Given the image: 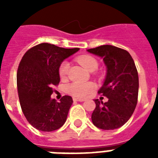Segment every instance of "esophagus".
Returning <instances> with one entry per match:
<instances>
[{"label": "esophagus", "mask_w": 158, "mask_h": 158, "mask_svg": "<svg viewBox=\"0 0 158 158\" xmlns=\"http://www.w3.org/2000/svg\"><path fill=\"white\" fill-rule=\"evenodd\" d=\"M74 102H84V99H81V98H73Z\"/></svg>", "instance_id": "obj_1"}]
</instances>
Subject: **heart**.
I'll return each mask as SVG.
<instances>
[{"label":"heart","mask_w":158,"mask_h":158,"mask_svg":"<svg viewBox=\"0 0 158 158\" xmlns=\"http://www.w3.org/2000/svg\"><path fill=\"white\" fill-rule=\"evenodd\" d=\"M79 64L89 71H94L98 66V63L94 57L84 55L77 57ZM69 70V63L63 61L59 67V75L61 80H65ZM95 89V84L92 82H73L67 87V92L75 98H85Z\"/></svg>","instance_id":"obj_1"}]
</instances>
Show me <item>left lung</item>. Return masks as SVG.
I'll return each instance as SVG.
<instances>
[{
    "label": "left lung",
    "mask_w": 158,
    "mask_h": 158,
    "mask_svg": "<svg viewBox=\"0 0 158 158\" xmlns=\"http://www.w3.org/2000/svg\"><path fill=\"white\" fill-rule=\"evenodd\" d=\"M88 52L102 57L107 69L98 94L106 97L108 101L94 100L96 108L92 121L102 130H115L127 122L137 105L139 75L135 61L127 51L111 45L100 46Z\"/></svg>",
    "instance_id": "8db88e82"
}]
</instances>
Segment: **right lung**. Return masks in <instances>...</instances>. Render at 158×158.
I'll use <instances>...</instances> for the list:
<instances>
[{
  "instance_id": "obj_1",
  "label": "right lung",
  "mask_w": 158,
  "mask_h": 158,
  "mask_svg": "<svg viewBox=\"0 0 158 158\" xmlns=\"http://www.w3.org/2000/svg\"><path fill=\"white\" fill-rule=\"evenodd\" d=\"M79 48H59L40 43L23 55L17 70V89L21 109L28 123L41 131L51 132L64 125L73 100L63 96L51 98L53 87L60 83L59 67Z\"/></svg>"
}]
</instances>
